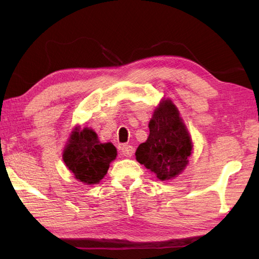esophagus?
Instances as JSON below:
<instances>
[{
	"label": "esophagus",
	"mask_w": 259,
	"mask_h": 259,
	"mask_svg": "<svg viewBox=\"0 0 259 259\" xmlns=\"http://www.w3.org/2000/svg\"><path fill=\"white\" fill-rule=\"evenodd\" d=\"M134 152H135V150H134V147L133 146L125 145V146H122V148H121V153H122V155L124 157H126V158L133 157L134 156Z\"/></svg>",
	"instance_id": "34e87169"
}]
</instances>
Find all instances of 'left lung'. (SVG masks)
I'll use <instances>...</instances> for the list:
<instances>
[{
    "instance_id": "left-lung-1",
    "label": "left lung",
    "mask_w": 259,
    "mask_h": 259,
    "mask_svg": "<svg viewBox=\"0 0 259 259\" xmlns=\"http://www.w3.org/2000/svg\"><path fill=\"white\" fill-rule=\"evenodd\" d=\"M149 130L147 141L136 151V159L159 180L177 177L188 164L192 141L171 100L163 99L159 103L149 122Z\"/></svg>"
}]
</instances>
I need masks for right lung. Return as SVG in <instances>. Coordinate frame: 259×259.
Here are the masks:
<instances>
[{
  "label": "right lung",
  "instance_id": "right-lung-1",
  "mask_svg": "<svg viewBox=\"0 0 259 259\" xmlns=\"http://www.w3.org/2000/svg\"><path fill=\"white\" fill-rule=\"evenodd\" d=\"M63 161L74 177L87 185H96L106 176L110 162L117 157L111 144H101L92 129L75 126L63 150Z\"/></svg>",
  "mask_w": 259,
  "mask_h": 259
}]
</instances>
